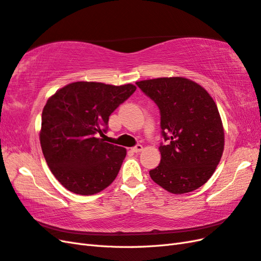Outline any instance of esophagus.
Instances as JSON below:
<instances>
[{
	"instance_id": "1",
	"label": "esophagus",
	"mask_w": 261,
	"mask_h": 261,
	"mask_svg": "<svg viewBox=\"0 0 261 261\" xmlns=\"http://www.w3.org/2000/svg\"><path fill=\"white\" fill-rule=\"evenodd\" d=\"M143 146L142 145H136L135 147H133L132 148V151H134V152H140L143 150Z\"/></svg>"
}]
</instances>
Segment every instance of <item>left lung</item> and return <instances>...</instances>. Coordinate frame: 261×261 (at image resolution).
I'll return each mask as SVG.
<instances>
[{
    "label": "left lung",
    "mask_w": 261,
    "mask_h": 261,
    "mask_svg": "<svg viewBox=\"0 0 261 261\" xmlns=\"http://www.w3.org/2000/svg\"><path fill=\"white\" fill-rule=\"evenodd\" d=\"M158 105L168 145H160V164L149 171L158 186L173 194L192 192L205 183L224 151V127L213 97L196 82L157 78L136 82Z\"/></svg>",
    "instance_id": "left-lung-1"
}]
</instances>
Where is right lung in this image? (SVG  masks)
I'll return each instance as SVG.
<instances>
[{
    "mask_svg": "<svg viewBox=\"0 0 261 261\" xmlns=\"http://www.w3.org/2000/svg\"><path fill=\"white\" fill-rule=\"evenodd\" d=\"M132 83L111 86L76 81L47 100L39 139L46 163L69 191L92 195L117 177L126 149L105 143L109 117L135 92Z\"/></svg>",
    "mask_w": 261,
    "mask_h": 261,
    "instance_id": "right-lung-1",
    "label": "right lung"
}]
</instances>
